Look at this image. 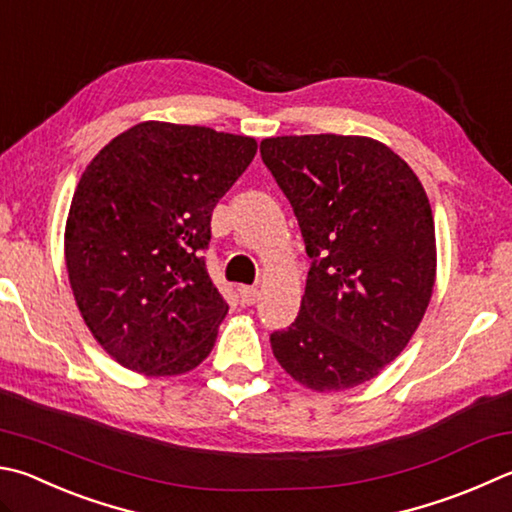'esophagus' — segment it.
<instances>
[{"label": "esophagus", "instance_id": "1", "mask_svg": "<svg viewBox=\"0 0 512 512\" xmlns=\"http://www.w3.org/2000/svg\"><path fill=\"white\" fill-rule=\"evenodd\" d=\"M239 297H241V304H255L259 300V291L255 286H239Z\"/></svg>", "mask_w": 512, "mask_h": 512}]
</instances>
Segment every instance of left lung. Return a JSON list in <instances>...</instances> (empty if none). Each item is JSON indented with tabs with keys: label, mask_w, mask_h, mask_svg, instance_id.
<instances>
[{
	"label": "left lung",
	"mask_w": 512,
	"mask_h": 512,
	"mask_svg": "<svg viewBox=\"0 0 512 512\" xmlns=\"http://www.w3.org/2000/svg\"><path fill=\"white\" fill-rule=\"evenodd\" d=\"M311 257L291 327L271 333L280 365L315 392L378 376L430 304L436 244L421 181L365 136H277L259 145Z\"/></svg>",
	"instance_id": "obj_1"
}]
</instances>
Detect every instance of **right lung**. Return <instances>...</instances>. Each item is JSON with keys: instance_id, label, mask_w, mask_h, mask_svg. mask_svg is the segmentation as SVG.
Instances as JSON below:
<instances>
[{"instance_id": "right-lung-1", "label": "right lung", "mask_w": 512, "mask_h": 512, "mask_svg": "<svg viewBox=\"0 0 512 512\" xmlns=\"http://www.w3.org/2000/svg\"><path fill=\"white\" fill-rule=\"evenodd\" d=\"M255 152V138L150 120L87 165L64 257L82 318L123 367L176 376L215 347L228 304L203 253L212 210Z\"/></svg>"}]
</instances>
